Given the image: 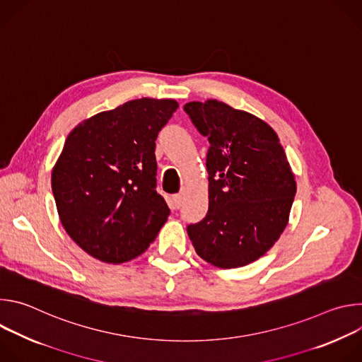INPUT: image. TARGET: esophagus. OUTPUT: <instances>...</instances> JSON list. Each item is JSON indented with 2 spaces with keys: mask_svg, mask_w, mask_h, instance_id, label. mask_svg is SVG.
I'll list each match as a JSON object with an SVG mask.
<instances>
[{
  "mask_svg": "<svg viewBox=\"0 0 362 362\" xmlns=\"http://www.w3.org/2000/svg\"><path fill=\"white\" fill-rule=\"evenodd\" d=\"M172 199H173L175 208H176V209H179V208H180V204H182V199H183L182 193H176V194H173V196H172Z\"/></svg>",
  "mask_w": 362,
  "mask_h": 362,
  "instance_id": "obj_1",
  "label": "esophagus"
}]
</instances>
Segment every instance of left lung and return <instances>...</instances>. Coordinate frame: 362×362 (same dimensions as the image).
<instances>
[{
  "label": "left lung",
  "instance_id": "left-lung-1",
  "mask_svg": "<svg viewBox=\"0 0 362 362\" xmlns=\"http://www.w3.org/2000/svg\"><path fill=\"white\" fill-rule=\"evenodd\" d=\"M183 110L211 143L209 209L187 235L206 262L245 267L265 255L288 223L296 182L286 154L271 126L222 101H192Z\"/></svg>",
  "mask_w": 362,
  "mask_h": 362
}]
</instances>
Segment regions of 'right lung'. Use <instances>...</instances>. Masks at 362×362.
Here are the masks:
<instances>
[{"label": "right lung", "mask_w": 362, "mask_h": 362, "mask_svg": "<svg viewBox=\"0 0 362 362\" xmlns=\"http://www.w3.org/2000/svg\"><path fill=\"white\" fill-rule=\"evenodd\" d=\"M179 105L137 98L80 123L51 175L60 221L70 238L106 264L141 255L170 209L156 190V139Z\"/></svg>", "instance_id": "obj_1"}]
</instances>
